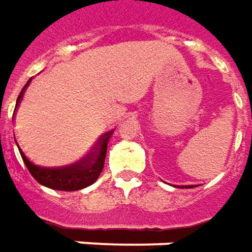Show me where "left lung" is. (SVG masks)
<instances>
[{"label":"left lung","mask_w":252,"mask_h":252,"mask_svg":"<svg viewBox=\"0 0 252 252\" xmlns=\"http://www.w3.org/2000/svg\"><path fill=\"white\" fill-rule=\"evenodd\" d=\"M187 187H189V189H192V187H190V186H186V187H183V189H187Z\"/></svg>","instance_id":"1"}]
</instances>
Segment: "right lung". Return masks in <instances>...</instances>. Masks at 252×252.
Here are the masks:
<instances>
[{
  "instance_id": "add662e5",
  "label": "right lung",
  "mask_w": 252,
  "mask_h": 252,
  "mask_svg": "<svg viewBox=\"0 0 252 252\" xmlns=\"http://www.w3.org/2000/svg\"><path fill=\"white\" fill-rule=\"evenodd\" d=\"M31 80L32 78H30L28 83L24 85V88L21 89L20 94L17 97V101H16V108H17L19 103L23 99L24 92H26L27 87L31 83ZM111 134L112 131H108L106 134L101 135L99 141L92 148V151L89 152L85 158H81L78 163L72 164V165H66V167H61V168L39 167V165L33 164L30 158H27L26 155H24V152L20 149V146L17 145V148L20 151L23 161H24L28 171L31 172L33 179L36 180L37 183L49 187V189H53V190L76 191V190H81V189L91 186L92 183H94L97 180L99 175L103 171V167H104L107 145H108V140H110Z\"/></svg>"
}]
</instances>
